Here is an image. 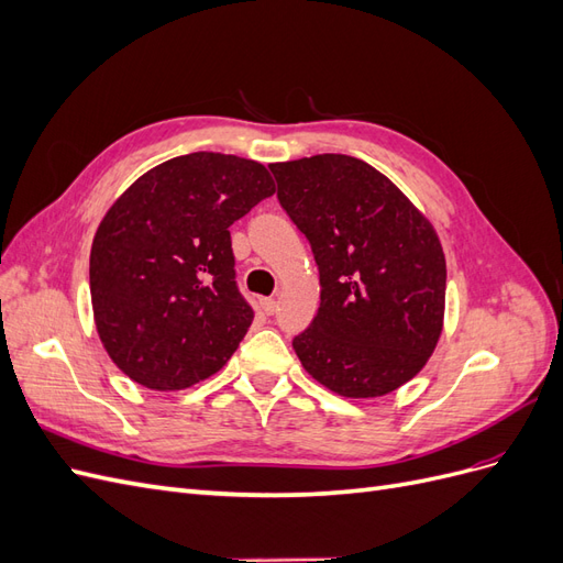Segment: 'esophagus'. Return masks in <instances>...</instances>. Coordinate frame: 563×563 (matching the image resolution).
<instances>
[{"label": "esophagus", "mask_w": 563, "mask_h": 563, "mask_svg": "<svg viewBox=\"0 0 563 563\" xmlns=\"http://www.w3.org/2000/svg\"><path fill=\"white\" fill-rule=\"evenodd\" d=\"M263 310H265V314H275L277 312V300L275 298H263Z\"/></svg>", "instance_id": "1"}]
</instances>
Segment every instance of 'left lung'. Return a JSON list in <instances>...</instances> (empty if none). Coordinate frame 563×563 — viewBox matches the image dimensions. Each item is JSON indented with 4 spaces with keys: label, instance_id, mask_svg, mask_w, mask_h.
Returning <instances> with one entry per match:
<instances>
[{
    "label": "left lung",
    "instance_id": "8db88e82",
    "mask_svg": "<svg viewBox=\"0 0 563 563\" xmlns=\"http://www.w3.org/2000/svg\"><path fill=\"white\" fill-rule=\"evenodd\" d=\"M269 172L319 267L317 317L294 338L302 368L340 397L389 395L418 376L444 329L446 258L432 223L356 157L314 155Z\"/></svg>",
    "mask_w": 563,
    "mask_h": 563
}]
</instances>
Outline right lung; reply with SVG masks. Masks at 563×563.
<instances>
[{
	"label": "right lung",
	"instance_id": "add662e5",
	"mask_svg": "<svg viewBox=\"0 0 563 563\" xmlns=\"http://www.w3.org/2000/svg\"><path fill=\"white\" fill-rule=\"evenodd\" d=\"M269 195L263 164L192 152L150 168L108 209L89 261L93 321L133 383L192 387L240 347L253 310L234 282L230 225Z\"/></svg>",
	"mask_w": 563,
	"mask_h": 563
}]
</instances>
